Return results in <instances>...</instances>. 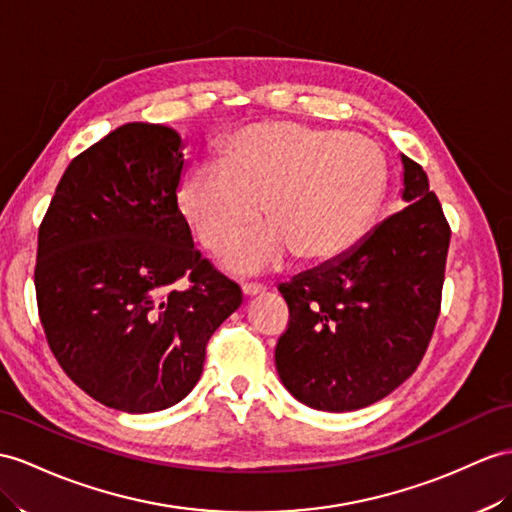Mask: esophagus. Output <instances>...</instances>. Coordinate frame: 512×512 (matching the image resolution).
I'll return each instance as SVG.
<instances>
[{
	"mask_svg": "<svg viewBox=\"0 0 512 512\" xmlns=\"http://www.w3.org/2000/svg\"><path fill=\"white\" fill-rule=\"evenodd\" d=\"M267 289L260 284H243V295L245 297H256V295H263Z\"/></svg>",
	"mask_w": 512,
	"mask_h": 512,
	"instance_id": "1",
	"label": "esophagus"
}]
</instances>
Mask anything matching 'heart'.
<instances>
[{
	"label": "heart",
	"mask_w": 512,
	"mask_h": 512,
	"mask_svg": "<svg viewBox=\"0 0 512 512\" xmlns=\"http://www.w3.org/2000/svg\"><path fill=\"white\" fill-rule=\"evenodd\" d=\"M386 162L360 134L293 121L256 123L236 132L219 165L186 173L178 210L197 243L219 254L254 226L263 206L271 228L234 243L223 267L252 276L304 263H330L358 243L382 202Z\"/></svg>",
	"instance_id": "b5f03b06"
}]
</instances>
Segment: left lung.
Returning <instances> with one entry per match:
<instances>
[{
    "instance_id": "1",
    "label": "left lung",
    "mask_w": 512,
    "mask_h": 512,
    "mask_svg": "<svg viewBox=\"0 0 512 512\" xmlns=\"http://www.w3.org/2000/svg\"><path fill=\"white\" fill-rule=\"evenodd\" d=\"M400 158L406 206L350 252L280 284L291 321L276 369L310 408L347 413L382 400L413 376L430 343L452 232L426 171Z\"/></svg>"
}]
</instances>
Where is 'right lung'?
Masks as SVG:
<instances>
[{"label": "right lung", "mask_w": 512, "mask_h": 512, "mask_svg": "<svg viewBox=\"0 0 512 512\" xmlns=\"http://www.w3.org/2000/svg\"><path fill=\"white\" fill-rule=\"evenodd\" d=\"M182 136L132 121L69 162L39 228L34 286L49 350L99 404L182 402L243 295L199 258L178 210ZM180 277L186 290L173 287Z\"/></svg>", "instance_id": "right-lung-1"}]
</instances>
